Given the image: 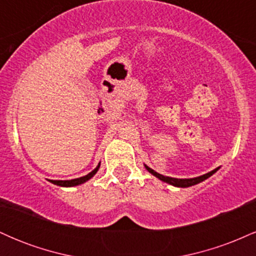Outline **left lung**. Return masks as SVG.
Returning <instances> with one entry per match:
<instances>
[{
  "instance_id": "8db88e82",
  "label": "left lung",
  "mask_w": 256,
  "mask_h": 256,
  "mask_svg": "<svg viewBox=\"0 0 256 256\" xmlns=\"http://www.w3.org/2000/svg\"><path fill=\"white\" fill-rule=\"evenodd\" d=\"M144 166H146V171L150 172L152 176H155V177L160 179V180L165 182V183L171 184V185H173V186H178V188H188V186H192V185H195V184L201 183V182H204V180H206V179H207V178H210V176L214 174V173H216V172L218 171V170H219V167H218V168H216V170H213V171H210V172L206 173V174L200 176V177H195V178H185V179H178V178L166 177V176H162V174H160V173L155 172L154 170H152V168H150V167H148L146 165H144Z\"/></svg>"
}]
</instances>
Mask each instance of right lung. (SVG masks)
<instances>
[{"mask_svg":"<svg viewBox=\"0 0 256 256\" xmlns=\"http://www.w3.org/2000/svg\"><path fill=\"white\" fill-rule=\"evenodd\" d=\"M98 168H100V164L98 165V167H96V168L94 170V171H91V172L89 173V174L84 176V177L71 179V180H50V182H52V184L58 185V186H66V188H68V186H76V185L83 184V183H85V182H88V180H89V179L92 178L96 174V172L98 171Z\"/></svg>","mask_w":256,"mask_h":256,"instance_id":"1","label":"right lung"}]
</instances>
